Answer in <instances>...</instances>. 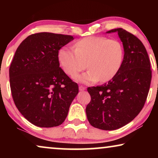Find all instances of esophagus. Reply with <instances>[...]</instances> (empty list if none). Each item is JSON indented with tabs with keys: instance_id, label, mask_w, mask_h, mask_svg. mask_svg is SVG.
<instances>
[{
	"instance_id": "1",
	"label": "esophagus",
	"mask_w": 158,
	"mask_h": 158,
	"mask_svg": "<svg viewBox=\"0 0 158 158\" xmlns=\"http://www.w3.org/2000/svg\"><path fill=\"white\" fill-rule=\"evenodd\" d=\"M79 90H81V91H83V90H85V86H83V85H80L79 86Z\"/></svg>"
}]
</instances>
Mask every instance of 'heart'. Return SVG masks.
Here are the masks:
<instances>
[{"instance_id":"obj_1","label":"heart","mask_w":158,"mask_h":158,"mask_svg":"<svg viewBox=\"0 0 158 158\" xmlns=\"http://www.w3.org/2000/svg\"><path fill=\"white\" fill-rule=\"evenodd\" d=\"M74 49L63 47L58 51L60 65L69 76L73 77L87 67V72L75 77L83 83L110 81L119 72L124 49L118 40L105 36H88L74 44Z\"/></svg>"}]
</instances>
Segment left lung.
Masks as SVG:
<instances>
[{
    "mask_svg": "<svg viewBox=\"0 0 158 158\" xmlns=\"http://www.w3.org/2000/svg\"><path fill=\"white\" fill-rule=\"evenodd\" d=\"M124 49L123 63L115 77L96 87L88 88L90 101L85 111L90 125L103 130H114L132 121L143 108L150 90L152 70L142 42L130 32L118 28Z\"/></svg>",
    "mask_w": 158,
    "mask_h": 158,
    "instance_id": "obj_1",
    "label": "left lung"
}]
</instances>
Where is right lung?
Here are the masks:
<instances>
[{
	"label": "right lung",
	"instance_id": "add662e5",
	"mask_svg": "<svg viewBox=\"0 0 158 158\" xmlns=\"http://www.w3.org/2000/svg\"><path fill=\"white\" fill-rule=\"evenodd\" d=\"M73 36L49 32L29 35L21 43L9 68L13 100L20 113L40 127L62 124L78 85L60 67V49Z\"/></svg>",
	"mask_w": 158,
	"mask_h": 158
}]
</instances>
